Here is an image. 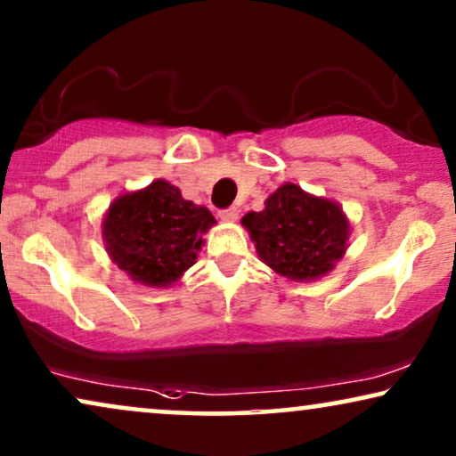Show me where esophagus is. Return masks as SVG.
Returning <instances> with one entry per match:
<instances>
[{
  "mask_svg": "<svg viewBox=\"0 0 456 456\" xmlns=\"http://www.w3.org/2000/svg\"><path fill=\"white\" fill-rule=\"evenodd\" d=\"M238 215H240V210L235 208V206H232V208H224V210L218 212V216H221L223 221H227V223L238 221Z\"/></svg>",
  "mask_w": 456,
  "mask_h": 456,
  "instance_id": "1",
  "label": "esophagus"
}]
</instances>
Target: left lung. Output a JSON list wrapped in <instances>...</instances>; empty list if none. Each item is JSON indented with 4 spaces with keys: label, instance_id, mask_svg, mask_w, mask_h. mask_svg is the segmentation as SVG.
<instances>
[{
    "label": "left lung",
    "instance_id": "left-lung-1",
    "mask_svg": "<svg viewBox=\"0 0 456 456\" xmlns=\"http://www.w3.org/2000/svg\"><path fill=\"white\" fill-rule=\"evenodd\" d=\"M241 224L250 232L260 260L294 281L327 275L348 248L350 223L344 210L296 183L273 191L265 210L248 212Z\"/></svg>",
    "mask_w": 456,
    "mask_h": 456
}]
</instances>
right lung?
Wrapping results in <instances>:
<instances>
[{
    "label": "right lung",
    "mask_w": 456,
    "mask_h": 456,
    "mask_svg": "<svg viewBox=\"0 0 456 456\" xmlns=\"http://www.w3.org/2000/svg\"><path fill=\"white\" fill-rule=\"evenodd\" d=\"M215 223L208 208L156 179L114 200L102 221V238L112 263L133 281L167 288L196 263L204 233Z\"/></svg>",
    "instance_id": "obj_1"
}]
</instances>
